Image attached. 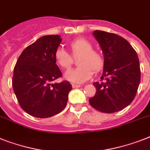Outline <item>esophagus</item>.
<instances>
[{
    "mask_svg": "<svg viewBox=\"0 0 150 150\" xmlns=\"http://www.w3.org/2000/svg\"><path fill=\"white\" fill-rule=\"evenodd\" d=\"M72 88H80L81 86V85H75V84H72Z\"/></svg>",
    "mask_w": 150,
    "mask_h": 150,
    "instance_id": "34e87169",
    "label": "esophagus"
}]
</instances>
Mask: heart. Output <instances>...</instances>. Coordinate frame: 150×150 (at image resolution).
I'll return each mask as SVG.
<instances>
[{"label":"heart","mask_w":150,"mask_h":150,"mask_svg":"<svg viewBox=\"0 0 150 150\" xmlns=\"http://www.w3.org/2000/svg\"><path fill=\"white\" fill-rule=\"evenodd\" d=\"M71 55L62 48L55 52V60L58 65L67 69L73 63L72 57H77L79 67L69 69L65 73V78L73 83H82L88 80L94 72H98L104 68V59L100 52L93 50L92 43L85 38H78L69 44Z\"/></svg>","instance_id":"1"}]
</instances>
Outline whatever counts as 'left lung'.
<instances>
[{"label": "left lung", "mask_w": 150, "mask_h": 150, "mask_svg": "<svg viewBox=\"0 0 150 150\" xmlns=\"http://www.w3.org/2000/svg\"><path fill=\"white\" fill-rule=\"evenodd\" d=\"M93 35L104 54L102 82H94L97 91L91 106L103 113H114L127 107L135 98L140 82L139 58L122 36L101 30Z\"/></svg>", "instance_id": "8db88e82"}]
</instances>
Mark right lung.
<instances>
[{
	"instance_id": "1",
	"label": "right lung",
	"mask_w": 150,
	"mask_h": 150,
	"mask_svg": "<svg viewBox=\"0 0 150 150\" xmlns=\"http://www.w3.org/2000/svg\"><path fill=\"white\" fill-rule=\"evenodd\" d=\"M61 41L59 35L40 37L23 51L15 65L13 91L21 108L33 117H50L67 104L71 85L53 83L62 75L54 56Z\"/></svg>"
}]
</instances>
